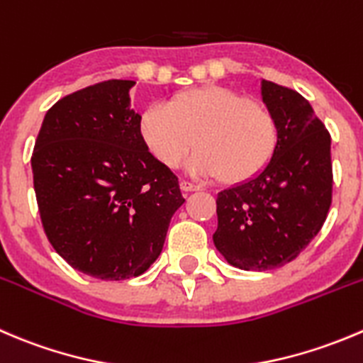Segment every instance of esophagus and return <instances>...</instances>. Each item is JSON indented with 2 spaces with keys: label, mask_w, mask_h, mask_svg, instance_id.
<instances>
[{
  "label": "esophagus",
  "mask_w": 363,
  "mask_h": 363,
  "mask_svg": "<svg viewBox=\"0 0 363 363\" xmlns=\"http://www.w3.org/2000/svg\"><path fill=\"white\" fill-rule=\"evenodd\" d=\"M179 186H181L182 191H186V193H189V191H196V189H200L199 186L193 184V182H189V181H181V182H179Z\"/></svg>",
  "instance_id": "esophagus-1"
}]
</instances>
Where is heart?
Masks as SVG:
<instances>
[{
	"label": "heart",
	"mask_w": 363,
	"mask_h": 363,
	"mask_svg": "<svg viewBox=\"0 0 363 363\" xmlns=\"http://www.w3.org/2000/svg\"><path fill=\"white\" fill-rule=\"evenodd\" d=\"M145 149L167 168H177L193 149L189 172L239 184L259 175L279 147V124L262 104L223 86L186 90L138 118Z\"/></svg>",
	"instance_id": "heart-1"
}]
</instances>
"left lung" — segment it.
Masks as SVG:
<instances>
[{
	"instance_id": "8db88e82",
	"label": "left lung",
	"mask_w": 363,
	"mask_h": 363,
	"mask_svg": "<svg viewBox=\"0 0 363 363\" xmlns=\"http://www.w3.org/2000/svg\"><path fill=\"white\" fill-rule=\"evenodd\" d=\"M279 124V147L253 179L218 193L214 246L230 266L267 271L300 255L332 206V138L305 97L260 81Z\"/></svg>"
}]
</instances>
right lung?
I'll return each instance as SVG.
<instances>
[{
  "instance_id": "right-lung-1",
  "label": "right lung",
  "mask_w": 363,
  "mask_h": 363,
  "mask_svg": "<svg viewBox=\"0 0 363 363\" xmlns=\"http://www.w3.org/2000/svg\"><path fill=\"white\" fill-rule=\"evenodd\" d=\"M133 84L103 81L60 99L31 156L49 242L74 269L99 280L145 273L184 203L177 177L140 138Z\"/></svg>"
}]
</instances>
